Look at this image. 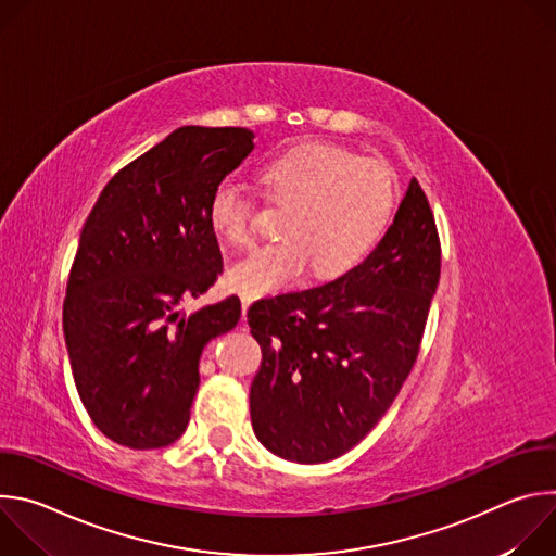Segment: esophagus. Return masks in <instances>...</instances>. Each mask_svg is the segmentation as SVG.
Listing matches in <instances>:
<instances>
[{
  "instance_id": "34e87169",
  "label": "esophagus",
  "mask_w": 556,
  "mask_h": 556,
  "mask_svg": "<svg viewBox=\"0 0 556 556\" xmlns=\"http://www.w3.org/2000/svg\"><path fill=\"white\" fill-rule=\"evenodd\" d=\"M240 299H242V319L247 321V312H249V307H251V303H253V296L251 294H240Z\"/></svg>"
}]
</instances>
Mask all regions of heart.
<instances>
[{
	"label": "heart",
	"instance_id": "b5f03b06",
	"mask_svg": "<svg viewBox=\"0 0 556 556\" xmlns=\"http://www.w3.org/2000/svg\"><path fill=\"white\" fill-rule=\"evenodd\" d=\"M268 200L288 206L281 242L262 247L228 268V283L251 296L299 286L309 268L321 279L354 270L378 244L393 204V172L376 157L332 142H301L260 167ZM219 240L244 249L257 230V200L232 178L219 180L206 202Z\"/></svg>",
	"mask_w": 556,
	"mask_h": 556
}]
</instances>
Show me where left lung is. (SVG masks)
Returning a JSON list of instances; mask_svg holds the SVG:
<instances>
[{
  "label": "left lung",
  "mask_w": 556,
  "mask_h": 556,
  "mask_svg": "<svg viewBox=\"0 0 556 556\" xmlns=\"http://www.w3.org/2000/svg\"><path fill=\"white\" fill-rule=\"evenodd\" d=\"M440 281V237L414 178L378 247L343 277L249 309L262 367L257 440L275 455L330 462L356 446L407 380Z\"/></svg>",
  "instance_id": "obj_1"
}]
</instances>
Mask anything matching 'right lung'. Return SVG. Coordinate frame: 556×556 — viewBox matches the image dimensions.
<instances>
[{"instance_id":"right-lung-1","label":"right lung","mask_w":556,"mask_h":556,"mask_svg":"<svg viewBox=\"0 0 556 556\" xmlns=\"http://www.w3.org/2000/svg\"><path fill=\"white\" fill-rule=\"evenodd\" d=\"M247 127H180L101 191L70 268L63 334L81 403L127 448H161L187 425L204 345L242 316L235 294L182 314L222 275L213 187L242 165Z\"/></svg>"}]
</instances>
